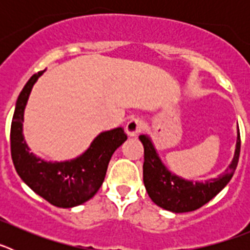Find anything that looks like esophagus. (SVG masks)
Returning <instances> with one entry per match:
<instances>
[{
    "mask_svg": "<svg viewBox=\"0 0 250 250\" xmlns=\"http://www.w3.org/2000/svg\"><path fill=\"white\" fill-rule=\"evenodd\" d=\"M144 127V123L138 118H134L126 124V126H125V131L129 136H135L138 135L139 132L143 130Z\"/></svg>",
    "mask_w": 250,
    "mask_h": 250,
    "instance_id": "1",
    "label": "esophagus"
}]
</instances>
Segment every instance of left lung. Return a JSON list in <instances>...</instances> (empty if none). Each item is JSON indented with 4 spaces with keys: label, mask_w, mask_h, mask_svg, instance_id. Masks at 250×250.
Returning <instances> with one entry per match:
<instances>
[{
    "label": "left lung",
    "mask_w": 250,
    "mask_h": 250,
    "mask_svg": "<svg viewBox=\"0 0 250 250\" xmlns=\"http://www.w3.org/2000/svg\"><path fill=\"white\" fill-rule=\"evenodd\" d=\"M237 144L234 158L228 169L218 178L207 182L185 180L173 174L159 158L158 151L147 135H140L139 139L144 145V165L143 176L144 185L150 199L158 207L173 213H187L199 209L227 187L237 169L240 154L239 127L237 132Z\"/></svg>",
    "instance_id": "8db88e82"
}]
</instances>
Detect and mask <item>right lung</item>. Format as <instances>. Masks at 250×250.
I'll return each instance as SVG.
<instances>
[{"label": "right lung", "mask_w": 250, "mask_h": 250, "mask_svg": "<svg viewBox=\"0 0 250 250\" xmlns=\"http://www.w3.org/2000/svg\"><path fill=\"white\" fill-rule=\"evenodd\" d=\"M45 72L31 77L20 92L11 124V156L20 178L36 194L59 208H72L91 199L103 185L112 154L127 136L123 127L100 132L89 149L66 161L37 158L22 134L23 112L35 83Z\"/></svg>", "instance_id": "obj_1"}]
</instances>
